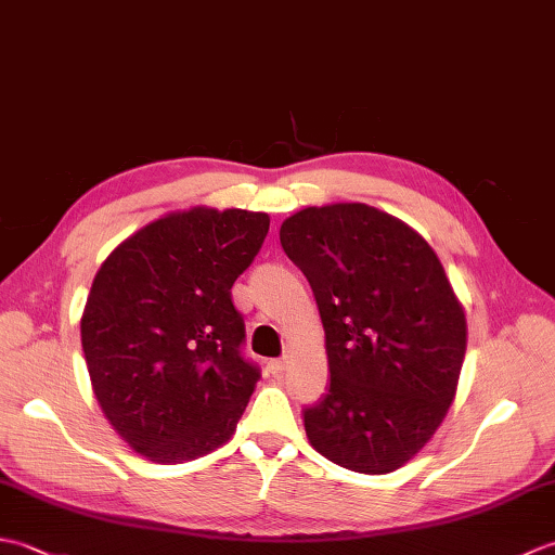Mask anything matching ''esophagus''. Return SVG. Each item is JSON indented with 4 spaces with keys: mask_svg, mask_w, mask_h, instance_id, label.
<instances>
[{
    "mask_svg": "<svg viewBox=\"0 0 555 555\" xmlns=\"http://www.w3.org/2000/svg\"><path fill=\"white\" fill-rule=\"evenodd\" d=\"M267 367H269V372H271V374L279 376L281 372H284V367H286V360H284V358H279V360H271V362L267 364Z\"/></svg>",
    "mask_w": 555,
    "mask_h": 555,
    "instance_id": "obj_1",
    "label": "esophagus"
}]
</instances>
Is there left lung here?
Segmentation results:
<instances>
[{
    "mask_svg": "<svg viewBox=\"0 0 555 555\" xmlns=\"http://www.w3.org/2000/svg\"><path fill=\"white\" fill-rule=\"evenodd\" d=\"M279 238L310 281L332 372L324 398L302 410L308 439L352 473H393L453 403L463 305L429 243L370 205L300 209Z\"/></svg>",
    "mask_w": 555,
    "mask_h": 555,
    "instance_id": "8db88e82",
    "label": "left lung"
}]
</instances>
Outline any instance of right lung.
I'll return each instance as SVG.
<instances>
[{"instance_id":"right-lung-1","label":"right lung","mask_w":555,"mask_h":555,"mask_svg":"<svg viewBox=\"0 0 555 555\" xmlns=\"http://www.w3.org/2000/svg\"><path fill=\"white\" fill-rule=\"evenodd\" d=\"M269 231L264 211L193 207L104 259L80 320L92 391L116 434L176 465L227 443L259 379L241 356L231 286Z\"/></svg>"}]
</instances>
